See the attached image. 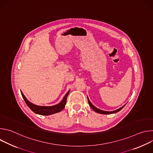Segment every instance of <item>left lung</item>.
Here are the masks:
<instances>
[{"label": "left lung", "instance_id": "left-lung-1", "mask_svg": "<svg viewBox=\"0 0 153 153\" xmlns=\"http://www.w3.org/2000/svg\"><path fill=\"white\" fill-rule=\"evenodd\" d=\"M87 99H88V103H89V105H90V106H91V108L93 109V110L95 111V112H96V113H99V114H113V113H117V112H119V111H120L125 106V105H124L123 106H122L121 108H119V109H117V110H114V111H103V110H100V109H99V108H96V106H94L92 103H91V102H90V100H89V99H88V96H87Z\"/></svg>", "mask_w": 153, "mask_h": 153}]
</instances>
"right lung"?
Wrapping results in <instances>:
<instances>
[{
    "label": "right lung",
    "instance_id": "right-lung-1",
    "mask_svg": "<svg viewBox=\"0 0 153 153\" xmlns=\"http://www.w3.org/2000/svg\"><path fill=\"white\" fill-rule=\"evenodd\" d=\"M69 93H70V90L67 92L66 94L65 95V96L63 97V99L60 101V102L57 105H55L53 106H39L30 102L24 95L23 93L21 91V94L22 96L28 106L34 113L39 115H42V116H49V115H51L61 111L65 108V105H66L67 99Z\"/></svg>",
    "mask_w": 153,
    "mask_h": 153
}]
</instances>
